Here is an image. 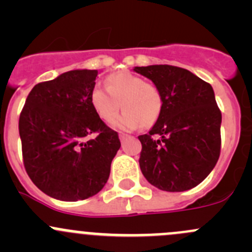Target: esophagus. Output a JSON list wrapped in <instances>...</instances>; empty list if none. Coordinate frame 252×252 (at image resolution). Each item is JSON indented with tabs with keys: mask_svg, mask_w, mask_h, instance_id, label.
<instances>
[{
	"mask_svg": "<svg viewBox=\"0 0 252 252\" xmlns=\"http://www.w3.org/2000/svg\"><path fill=\"white\" fill-rule=\"evenodd\" d=\"M128 134H123V133H122V134H119V140H121V141H123L124 140V139H126V138H128Z\"/></svg>",
	"mask_w": 252,
	"mask_h": 252,
	"instance_id": "1",
	"label": "esophagus"
}]
</instances>
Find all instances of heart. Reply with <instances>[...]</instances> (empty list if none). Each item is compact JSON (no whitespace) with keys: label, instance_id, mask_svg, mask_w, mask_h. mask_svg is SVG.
Returning <instances> with one entry per match:
<instances>
[{"label":"heart","instance_id":"b5f03b06","mask_svg":"<svg viewBox=\"0 0 252 252\" xmlns=\"http://www.w3.org/2000/svg\"><path fill=\"white\" fill-rule=\"evenodd\" d=\"M106 89L94 86L90 101L96 114L105 122L112 121L119 107L123 108L121 116L113 122L116 128L131 130L140 124L142 128H150L161 116L163 106L161 93L139 75L129 72L113 73L106 79Z\"/></svg>","mask_w":252,"mask_h":252}]
</instances>
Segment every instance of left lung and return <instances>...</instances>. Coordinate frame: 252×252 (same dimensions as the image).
<instances>
[{
  "label": "left lung",
  "mask_w": 252,
  "mask_h": 252,
  "mask_svg": "<svg viewBox=\"0 0 252 252\" xmlns=\"http://www.w3.org/2000/svg\"><path fill=\"white\" fill-rule=\"evenodd\" d=\"M162 95V112L139 136V164L147 182L164 191H185L211 173L220 152L222 114L212 86L184 68L134 67Z\"/></svg>",
  "instance_id": "obj_1"
}]
</instances>
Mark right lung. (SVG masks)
<instances>
[{
  "instance_id": "obj_1",
  "label": "right lung",
  "mask_w": 252,
  "mask_h": 252,
  "mask_svg": "<svg viewBox=\"0 0 252 252\" xmlns=\"http://www.w3.org/2000/svg\"><path fill=\"white\" fill-rule=\"evenodd\" d=\"M97 70L74 69L39 83L19 117L24 167L41 191L78 201L102 190L121 147L90 101ZM97 132L95 139L87 136Z\"/></svg>"
}]
</instances>
